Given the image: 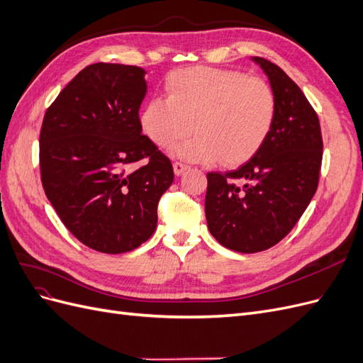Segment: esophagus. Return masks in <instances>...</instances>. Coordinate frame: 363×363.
<instances>
[{"instance_id": "esophagus-1", "label": "esophagus", "mask_w": 363, "mask_h": 363, "mask_svg": "<svg viewBox=\"0 0 363 363\" xmlns=\"http://www.w3.org/2000/svg\"><path fill=\"white\" fill-rule=\"evenodd\" d=\"M172 168H174V174H175V175H182L183 171L188 169V164H184V163H182V162H175V163L172 164Z\"/></svg>"}]
</instances>
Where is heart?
Here are the masks:
<instances>
[{
	"mask_svg": "<svg viewBox=\"0 0 363 363\" xmlns=\"http://www.w3.org/2000/svg\"><path fill=\"white\" fill-rule=\"evenodd\" d=\"M168 98L156 96L140 112V125L152 144L167 148L188 136L172 152L183 160L236 167L265 144L277 118L271 84L245 72L186 68L167 79Z\"/></svg>",
	"mask_w": 363,
	"mask_h": 363,
	"instance_id": "obj_1",
	"label": "heart"
}]
</instances>
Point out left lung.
I'll use <instances>...</instances> for the list:
<instances>
[{"instance_id":"1","label":"left lung","mask_w":363,"mask_h":363,"mask_svg":"<svg viewBox=\"0 0 363 363\" xmlns=\"http://www.w3.org/2000/svg\"><path fill=\"white\" fill-rule=\"evenodd\" d=\"M277 96V118L265 144L242 167L207 174L206 219L219 244L257 252L279 244L316 192L323 160L320 119L283 69L252 57Z\"/></svg>"}]
</instances>
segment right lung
<instances>
[{
  "mask_svg": "<svg viewBox=\"0 0 363 363\" xmlns=\"http://www.w3.org/2000/svg\"><path fill=\"white\" fill-rule=\"evenodd\" d=\"M145 94V69L100 62L77 74L43 116V191L65 227L106 255L151 238L159 200L174 180L171 160L142 135ZM144 158L145 165L128 171Z\"/></svg>",
  "mask_w": 363,
  "mask_h": 363,
  "instance_id": "right-lung-1",
  "label": "right lung"
}]
</instances>
